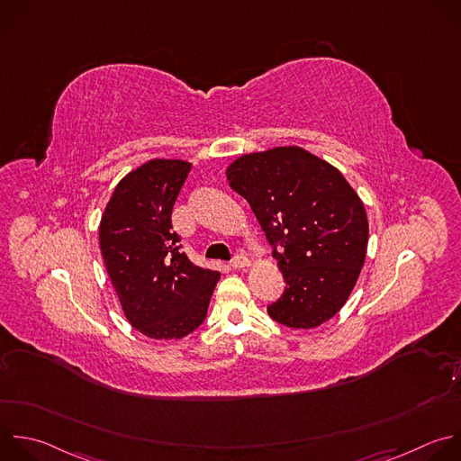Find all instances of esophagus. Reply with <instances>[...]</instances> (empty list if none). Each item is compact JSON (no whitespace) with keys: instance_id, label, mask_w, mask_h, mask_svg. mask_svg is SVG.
Listing matches in <instances>:
<instances>
[{"instance_id":"esophagus-1","label":"esophagus","mask_w":461,"mask_h":461,"mask_svg":"<svg viewBox=\"0 0 461 461\" xmlns=\"http://www.w3.org/2000/svg\"><path fill=\"white\" fill-rule=\"evenodd\" d=\"M230 264H231V267H235V269H242V267H248V266H249V258L240 253V255H235Z\"/></svg>"}]
</instances>
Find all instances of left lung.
Listing matches in <instances>:
<instances>
[{
  "mask_svg": "<svg viewBox=\"0 0 461 461\" xmlns=\"http://www.w3.org/2000/svg\"><path fill=\"white\" fill-rule=\"evenodd\" d=\"M226 177L249 203L285 280L267 315L293 330L333 319L366 260L369 224L358 194L335 167L300 146L246 153Z\"/></svg>",
  "mask_w": 461,
  "mask_h": 461,
  "instance_id": "8db88e82",
  "label": "left lung"
}]
</instances>
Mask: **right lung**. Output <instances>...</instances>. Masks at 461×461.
<instances>
[{
	"mask_svg": "<svg viewBox=\"0 0 461 461\" xmlns=\"http://www.w3.org/2000/svg\"><path fill=\"white\" fill-rule=\"evenodd\" d=\"M190 170L181 159L140 165L119 181L99 224L101 255L124 317L156 340L195 331L221 278L179 251L172 230V210Z\"/></svg>",
	"mask_w": 461,
	"mask_h": 461,
	"instance_id": "right-lung-1",
	"label": "right lung"
}]
</instances>
